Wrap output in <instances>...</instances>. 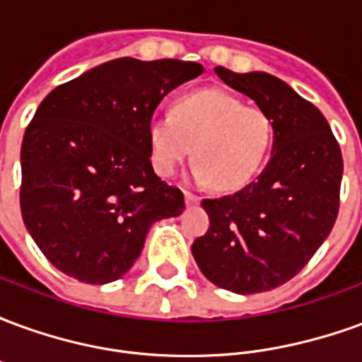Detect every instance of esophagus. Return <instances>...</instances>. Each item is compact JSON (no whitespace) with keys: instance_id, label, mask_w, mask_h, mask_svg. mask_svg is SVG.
I'll return each mask as SVG.
<instances>
[{"instance_id":"esophagus-1","label":"esophagus","mask_w":362,"mask_h":362,"mask_svg":"<svg viewBox=\"0 0 362 362\" xmlns=\"http://www.w3.org/2000/svg\"><path fill=\"white\" fill-rule=\"evenodd\" d=\"M184 199H186V205H196L199 202V197L192 192H184Z\"/></svg>"}]
</instances>
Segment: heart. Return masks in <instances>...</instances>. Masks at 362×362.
Wrapping results in <instances>:
<instances>
[{
    "mask_svg": "<svg viewBox=\"0 0 362 362\" xmlns=\"http://www.w3.org/2000/svg\"><path fill=\"white\" fill-rule=\"evenodd\" d=\"M147 134L151 163L158 176H173L194 151L197 180L230 192L258 174L273 127L266 112L246 106L238 96L204 89L180 96L173 114L153 116Z\"/></svg>",
    "mask_w": 362,
    "mask_h": 362,
    "instance_id": "b5f03b06",
    "label": "heart"
}]
</instances>
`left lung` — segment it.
<instances>
[{"label":"left lung","instance_id":"left-lung-1","mask_svg":"<svg viewBox=\"0 0 362 362\" xmlns=\"http://www.w3.org/2000/svg\"><path fill=\"white\" fill-rule=\"evenodd\" d=\"M272 119V158L258 180L233 196L204 199L209 230L192 244L207 279L238 295L293 279L332 233L343 158L324 114L287 83L262 71L215 67Z\"/></svg>","mask_w":362,"mask_h":362}]
</instances>
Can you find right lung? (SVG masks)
Listing matches in <instances>:
<instances>
[{"label":"right lung","mask_w":362,"mask_h":362,"mask_svg":"<svg viewBox=\"0 0 362 362\" xmlns=\"http://www.w3.org/2000/svg\"><path fill=\"white\" fill-rule=\"evenodd\" d=\"M204 66L118 58L44 98L21 147V213L52 266L104 285L139 258L155 221L184 211V194L151 165L149 122L160 100Z\"/></svg>","instance_id":"right-lung-1"}]
</instances>
